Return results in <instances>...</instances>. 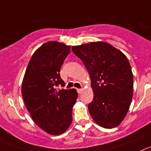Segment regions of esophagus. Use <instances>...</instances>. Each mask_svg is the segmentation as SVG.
<instances>
[{
	"label": "esophagus",
	"mask_w": 151,
	"mask_h": 151,
	"mask_svg": "<svg viewBox=\"0 0 151 151\" xmlns=\"http://www.w3.org/2000/svg\"><path fill=\"white\" fill-rule=\"evenodd\" d=\"M77 91L79 94H81V93L83 92V88H77Z\"/></svg>",
	"instance_id": "obj_1"
}]
</instances>
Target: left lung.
Returning a JSON list of instances; mask_svg holds the SVG:
<instances>
[{
	"instance_id": "1",
	"label": "left lung",
	"mask_w": 151,
	"mask_h": 151,
	"mask_svg": "<svg viewBox=\"0 0 151 151\" xmlns=\"http://www.w3.org/2000/svg\"><path fill=\"white\" fill-rule=\"evenodd\" d=\"M89 74L93 101L89 113L99 126L116 127L126 116L133 92V75L127 56L105 42L73 46Z\"/></svg>"
}]
</instances>
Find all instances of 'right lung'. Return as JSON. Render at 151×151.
I'll list each match as a JSON object with an SVG mask.
<instances>
[{
  "mask_svg": "<svg viewBox=\"0 0 151 151\" xmlns=\"http://www.w3.org/2000/svg\"><path fill=\"white\" fill-rule=\"evenodd\" d=\"M70 49L55 41L43 44L31 57L22 81V95L31 118L41 129L54 136L70 127L78 96L75 88H56L65 86L60 72Z\"/></svg>",
  "mask_w": 151,
  "mask_h": 151,
  "instance_id": "right-lung-1",
  "label": "right lung"
}]
</instances>
